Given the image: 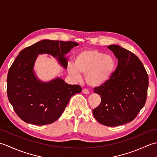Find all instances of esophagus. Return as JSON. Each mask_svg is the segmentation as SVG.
I'll list each match as a JSON object with an SVG mask.
<instances>
[{
	"mask_svg": "<svg viewBox=\"0 0 157 157\" xmlns=\"http://www.w3.org/2000/svg\"><path fill=\"white\" fill-rule=\"evenodd\" d=\"M82 92L84 93V94H88L89 93H90V92H89V90L88 89H83L82 90Z\"/></svg>",
	"mask_w": 157,
	"mask_h": 157,
	"instance_id": "1",
	"label": "esophagus"
}]
</instances>
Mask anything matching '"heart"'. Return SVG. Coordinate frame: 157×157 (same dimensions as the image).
Listing matches in <instances>:
<instances>
[{"label":"heart","instance_id":"heart-1","mask_svg":"<svg viewBox=\"0 0 157 157\" xmlns=\"http://www.w3.org/2000/svg\"><path fill=\"white\" fill-rule=\"evenodd\" d=\"M116 67L115 59L112 56L96 50H84L76 55L74 65L69 64L67 71L72 78L81 79L80 73L85 75L87 84L98 87L107 82Z\"/></svg>","mask_w":157,"mask_h":157}]
</instances>
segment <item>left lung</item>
Masks as SVG:
<instances>
[{"label":"left lung","instance_id":"1","mask_svg":"<svg viewBox=\"0 0 157 157\" xmlns=\"http://www.w3.org/2000/svg\"><path fill=\"white\" fill-rule=\"evenodd\" d=\"M107 48L118 59V65L107 82L94 88L101 102L92 113L101 124L113 127L132 121L144 106L148 76L134 53L115 44Z\"/></svg>","mask_w":157,"mask_h":157}]
</instances>
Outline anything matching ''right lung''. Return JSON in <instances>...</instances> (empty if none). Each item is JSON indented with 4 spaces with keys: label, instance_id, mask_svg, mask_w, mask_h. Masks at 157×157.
<instances>
[{
    "label": "right lung",
    "instance_id": "add662e5",
    "mask_svg": "<svg viewBox=\"0 0 157 157\" xmlns=\"http://www.w3.org/2000/svg\"><path fill=\"white\" fill-rule=\"evenodd\" d=\"M79 44L75 42L43 40L19 52L7 75V96L14 111L23 121L36 125L57 120L73 95L80 93L79 85L67 84L61 78L42 82L34 71L38 56L48 54L67 67L65 55Z\"/></svg>",
    "mask_w": 157,
    "mask_h": 157
}]
</instances>
